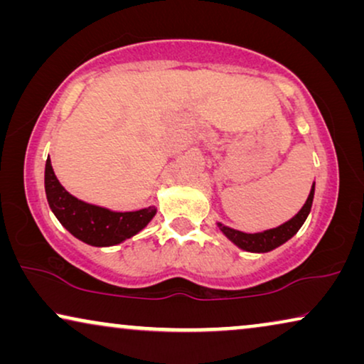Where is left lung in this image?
I'll return each mask as SVG.
<instances>
[{
	"label": "left lung",
	"instance_id": "8db88e82",
	"mask_svg": "<svg viewBox=\"0 0 364 364\" xmlns=\"http://www.w3.org/2000/svg\"><path fill=\"white\" fill-rule=\"evenodd\" d=\"M313 197H315V182H313L310 196H308L305 205L301 207V210L296 213L295 217L290 218V220L282 223L280 227L270 228V230H263L257 233H245L240 230H235V228H230L223 223L217 222L220 232L225 235L228 240L235 243L238 248L245 252H253V253H265L270 250H275L277 247L283 245V243L290 240V238L295 235V233L300 230L303 223H305L308 213L311 210Z\"/></svg>",
	"mask_w": 364,
	"mask_h": 364
}]
</instances>
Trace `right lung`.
Instances as JSON below:
<instances>
[{
  "instance_id": "1",
  "label": "right lung",
  "mask_w": 364,
  "mask_h": 364,
  "mask_svg": "<svg viewBox=\"0 0 364 364\" xmlns=\"http://www.w3.org/2000/svg\"><path fill=\"white\" fill-rule=\"evenodd\" d=\"M44 188L49 207L61 225L92 247H111L127 240L141 232L157 212L156 207L136 212H114L79 200L59 183L49 157L44 168Z\"/></svg>"
}]
</instances>
